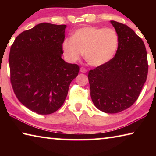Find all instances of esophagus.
Listing matches in <instances>:
<instances>
[{"mask_svg": "<svg viewBox=\"0 0 156 156\" xmlns=\"http://www.w3.org/2000/svg\"><path fill=\"white\" fill-rule=\"evenodd\" d=\"M80 72H82V73H86L87 72V70L86 69L83 68V67H81V68L80 69Z\"/></svg>", "mask_w": 156, "mask_h": 156, "instance_id": "1", "label": "esophagus"}]
</instances>
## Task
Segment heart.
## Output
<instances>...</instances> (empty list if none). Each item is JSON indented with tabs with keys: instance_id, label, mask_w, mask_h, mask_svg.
Listing matches in <instances>:
<instances>
[{
	"instance_id": "heart-1",
	"label": "heart",
	"mask_w": 156,
	"mask_h": 156,
	"mask_svg": "<svg viewBox=\"0 0 156 156\" xmlns=\"http://www.w3.org/2000/svg\"><path fill=\"white\" fill-rule=\"evenodd\" d=\"M119 45V37L113 28L86 26L76 30L72 38L62 42V49L65 59L74 62L84 53L89 65L99 67L112 60Z\"/></svg>"
}]
</instances>
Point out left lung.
Segmentation results:
<instances>
[{
	"mask_svg": "<svg viewBox=\"0 0 156 156\" xmlns=\"http://www.w3.org/2000/svg\"><path fill=\"white\" fill-rule=\"evenodd\" d=\"M119 37L115 56L89 72L92 102L107 113H116L135 102L147 77L148 62L142 39L127 25L111 20Z\"/></svg>",
	"mask_w": 156,
	"mask_h": 156,
	"instance_id": "1",
	"label": "left lung"
}]
</instances>
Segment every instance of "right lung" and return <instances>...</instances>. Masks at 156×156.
<instances>
[{
  "label": "right lung",
  "mask_w": 156,
  "mask_h": 156,
  "mask_svg": "<svg viewBox=\"0 0 156 156\" xmlns=\"http://www.w3.org/2000/svg\"><path fill=\"white\" fill-rule=\"evenodd\" d=\"M65 25L40 23L18 35L10 49V80L18 100L34 112L52 113L64 103L78 65L62 58Z\"/></svg>",
  "instance_id": "obj_1"
}]
</instances>
